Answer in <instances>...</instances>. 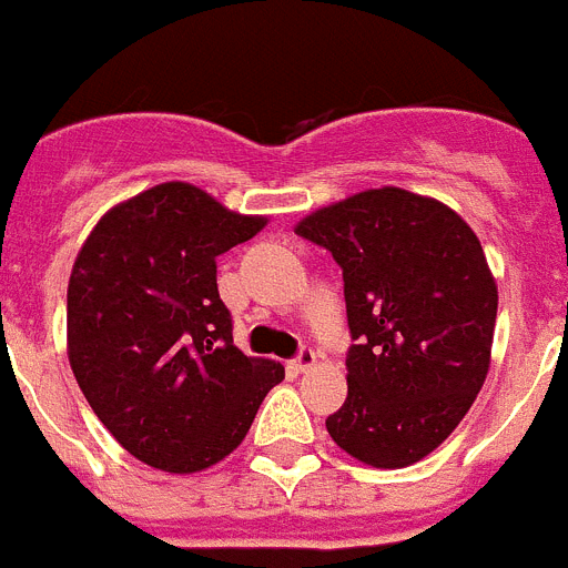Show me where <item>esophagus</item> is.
Instances as JSON below:
<instances>
[{
    "mask_svg": "<svg viewBox=\"0 0 568 568\" xmlns=\"http://www.w3.org/2000/svg\"><path fill=\"white\" fill-rule=\"evenodd\" d=\"M315 364H318V355H315L313 349H301V355L290 364V369H293V373H310Z\"/></svg>",
    "mask_w": 568,
    "mask_h": 568,
    "instance_id": "esophagus-1",
    "label": "esophagus"
}]
</instances>
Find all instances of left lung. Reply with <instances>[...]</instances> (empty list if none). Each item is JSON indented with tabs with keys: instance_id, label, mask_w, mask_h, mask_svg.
Listing matches in <instances>:
<instances>
[{
	"instance_id": "left-lung-1",
	"label": "left lung",
	"mask_w": 568,
	"mask_h": 568,
	"mask_svg": "<svg viewBox=\"0 0 568 568\" xmlns=\"http://www.w3.org/2000/svg\"><path fill=\"white\" fill-rule=\"evenodd\" d=\"M295 233L344 270L346 400L327 433L375 469L435 453L491 364L498 284L469 224L438 199L364 190L304 215Z\"/></svg>"
}]
</instances>
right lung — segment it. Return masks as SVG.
Returning a JSON list of instances; mask_svg holds the SVG:
<instances>
[{
    "label": "right lung",
    "mask_w": 568,
    "mask_h": 568,
    "mask_svg": "<svg viewBox=\"0 0 568 568\" xmlns=\"http://www.w3.org/2000/svg\"><path fill=\"white\" fill-rule=\"evenodd\" d=\"M267 227L187 182L130 195L97 222L68 281V361L133 458L193 475L227 458L284 366L244 355L215 258Z\"/></svg>",
    "instance_id": "add662e5"
}]
</instances>
